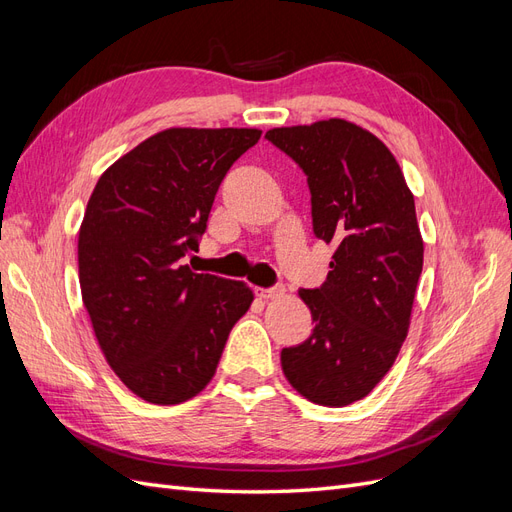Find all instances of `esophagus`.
<instances>
[{
  "label": "esophagus",
  "instance_id": "obj_1",
  "mask_svg": "<svg viewBox=\"0 0 512 512\" xmlns=\"http://www.w3.org/2000/svg\"><path fill=\"white\" fill-rule=\"evenodd\" d=\"M254 294L258 299H277V297H282L284 294V288L282 286H275V288H254Z\"/></svg>",
  "mask_w": 512,
  "mask_h": 512
}]
</instances>
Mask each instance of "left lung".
I'll use <instances>...</instances> for the list:
<instances>
[{"instance_id": "1", "label": "left lung", "mask_w": 512, "mask_h": 512, "mask_svg": "<svg viewBox=\"0 0 512 512\" xmlns=\"http://www.w3.org/2000/svg\"><path fill=\"white\" fill-rule=\"evenodd\" d=\"M265 138L301 166L314 235L335 245L327 282L299 290L316 327L282 369L305 399L342 408L374 391L408 335L423 271L414 196L389 147L346 119Z\"/></svg>"}]
</instances>
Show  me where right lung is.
I'll list each match as a JSON object with an SVG mask.
<instances>
[{"instance_id": "right-lung-1", "label": "right lung", "mask_w": 512, "mask_h": 512, "mask_svg": "<svg viewBox=\"0 0 512 512\" xmlns=\"http://www.w3.org/2000/svg\"><path fill=\"white\" fill-rule=\"evenodd\" d=\"M254 128H170L98 179L79 232V280L98 344L119 380L149 404L175 406L205 389L254 292L194 273L209 211Z\"/></svg>"}]
</instances>
